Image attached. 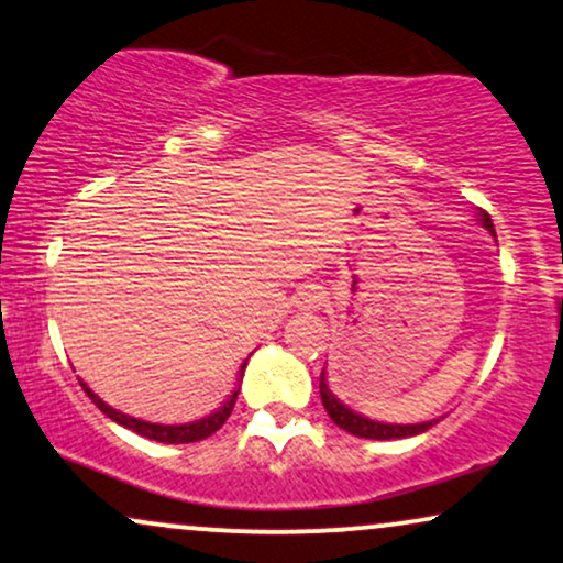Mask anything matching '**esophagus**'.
<instances>
[{"label": "esophagus", "mask_w": 563, "mask_h": 563, "mask_svg": "<svg viewBox=\"0 0 563 563\" xmlns=\"http://www.w3.org/2000/svg\"><path fill=\"white\" fill-rule=\"evenodd\" d=\"M299 303H301L303 309H317V307H320V303H322V294H320V290H317V288L303 290Z\"/></svg>", "instance_id": "1"}]
</instances>
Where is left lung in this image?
Returning <instances> with one entry per match:
<instances>
[{
  "instance_id": "obj_1",
  "label": "left lung",
  "mask_w": 563,
  "mask_h": 563,
  "mask_svg": "<svg viewBox=\"0 0 563 563\" xmlns=\"http://www.w3.org/2000/svg\"><path fill=\"white\" fill-rule=\"evenodd\" d=\"M479 220H483V225L490 230L493 235H496V228H493V220L487 212H479ZM320 396H322V406L324 411H328L330 419L338 424V428H343L351 435L356 438H372V440H390V438H409V435H419V432L430 430L435 422H422V424H383V422H372V419L356 415V411H351L349 406H343L338 398L330 393L328 383H324V372L320 377Z\"/></svg>"
}]
</instances>
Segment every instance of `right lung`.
I'll use <instances>...</instances> for the list:
<instances>
[{
	"instance_id": "right-lung-1",
	"label": "right lung",
	"mask_w": 563,
	"mask_h": 563,
	"mask_svg": "<svg viewBox=\"0 0 563 563\" xmlns=\"http://www.w3.org/2000/svg\"><path fill=\"white\" fill-rule=\"evenodd\" d=\"M243 367H246V364H243ZM80 385H84L88 398L97 404V409L104 411V415L110 417L112 422L123 424V428L139 432V435H144L148 440H159V443H196V440L209 438L212 432H217L222 428V424L228 422L230 411H233V406H235V398H239V390H235L220 411H214V415H209L207 419H199V422H191V424H152V422H141V419H133V417L123 415V411L112 409V406L101 401V398L91 388H86V383H80Z\"/></svg>"
}]
</instances>
